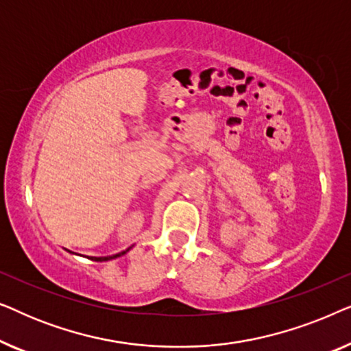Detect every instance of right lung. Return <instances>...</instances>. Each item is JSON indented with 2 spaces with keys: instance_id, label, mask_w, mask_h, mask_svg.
Listing matches in <instances>:
<instances>
[{
  "instance_id": "1",
  "label": "right lung",
  "mask_w": 351,
  "mask_h": 351,
  "mask_svg": "<svg viewBox=\"0 0 351 351\" xmlns=\"http://www.w3.org/2000/svg\"><path fill=\"white\" fill-rule=\"evenodd\" d=\"M131 247H132V246H131ZM131 247H128L126 251H121V252H118V254H113V256H105V257H88V258H90V261H94V262H107V261H112V258H117V257H121V256H124V254L131 251ZM65 251H69V249H65ZM69 252H70V254H75V256H80V254H76V252H71V251H69Z\"/></svg>"
}]
</instances>
